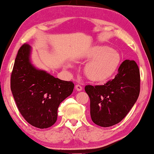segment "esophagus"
<instances>
[{
	"instance_id": "esophagus-1",
	"label": "esophagus",
	"mask_w": 154,
	"mask_h": 154,
	"mask_svg": "<svg viewBox=\"0 0 154 154\" xmlns=\"http://www.w3.org/2000/svg\"><path fill=\"white\" fill-rule=\"evenodd\" d=\"M75 90H77V91H79V92H80V91H81L82 90H83V87H81V85H76L75 86Z\"/></svg>"
}]
</instances>
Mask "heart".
<instances>
[{
	"label": "heart",
	"instance_id": "b5f03b06",
	"mask_svg": "<svg viewBox=\"0 0 154 154\" xmlns=\"http://www.w3.org/2000/svg\"><path fill=\"white\" fill-rule=\"evenodd\" d=\"M84 58L85 61H89L84 67V73L88 79L94 82L108 79L116 70L121 60L117 52L102 45L92 48Z\"/></svg>",
	"mask_w": 154,
	"mask_h": 154
}]
</instances>
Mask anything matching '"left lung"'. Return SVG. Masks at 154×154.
I'll list each match as a JSON object with an SVG mask.
<instances>
[{
    "instance_id": "obj_1",
    "label": "left lung",
    "mask_w": 154,
    "mask_h": 154,
    "mask_svg": "<svg viewBox=\"0 0 154 154\" xmlns=\"http://www.w3.org/2000/svg\"><path fill=\"white\" fill-rule=\"evenodd\" d=\"M90 100V116L96 125L110 127L121 122L137 100L140 70L134 60H126L115 78L103 85H86Z\"/></svg>"
}]
</instances>
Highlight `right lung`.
<instances>
[{"label": "right lung", "mask_w": 154, "mask_h": 154, "mask_svg": "<svg viewBox=\"0 0 154 154\" xmlns=\"http://www.w3.org/2000/svg\"><path fill=\"white\" fill-rule=\"evenodd\" d=\"M32 48L24 44L17 54L10 88L21 114L31 125L44 129L54 125L60 103L71 95L74 84L54 78L31 63Z\"/></svg>", "instance_id": "1"}]
</instances>
